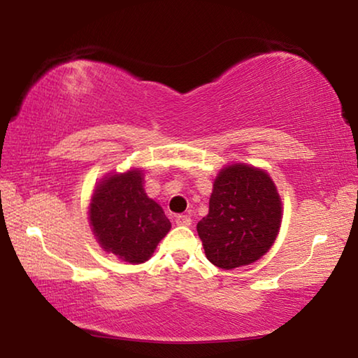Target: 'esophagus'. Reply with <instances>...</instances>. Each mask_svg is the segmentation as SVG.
<instances>
[{
    "label": "esophagus",
    "mask_w": 358,
    "mask_h": 358,
    "mask_svg": "<svg viewBox=\"0 0 358 358\" xmlns=\"http://www.w3.org/2000/svg\"><path fill=\"white\" fill-rule=\"evenodd\" d=\"M175 224H177V226H191V217L186 215H178L175 217Z\"/></svg>",
    "instance_id": "esophagus-1"
}]
</instances>
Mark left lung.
Wrapping results in <instances>:
<instances>
[{
  "mask_svg": "<svg viewBox=\"0 0 358 358\" xmlns=\"http://www.w3.org/2000/svg\"><path fill=\"white\" fill-rule=\"evenodd\" d=\"M282 217L270 175L248 164L221 169L208 215L197 224L205 256L224 270L256 262L273 246Z\"/></svg>",
  "mask_w": 358,
  "mask_h": 358,
  "instance_id": "1",
  "label": "left lung"
}]
</instances>
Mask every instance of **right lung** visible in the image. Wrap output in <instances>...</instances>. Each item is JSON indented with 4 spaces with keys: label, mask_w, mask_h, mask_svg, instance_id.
<instances>
[{
    "label": "right lung",
    "mask_w": 358,
    "mask_h": 358,
    "mask_svg": "<svg viewBox=\"0 0 358 358\" xmlns=\"http://www.w3.org/2000/svg\"><path fill=\"white\" fill-rule=\"evenodd\" d=\"M90 224L102 250L129 264L148 260L172 227L145 192L138 169L102 178L90 203Z\"/></svg>",
    "instance_id": "right-lung-1"
}]
</instances>
